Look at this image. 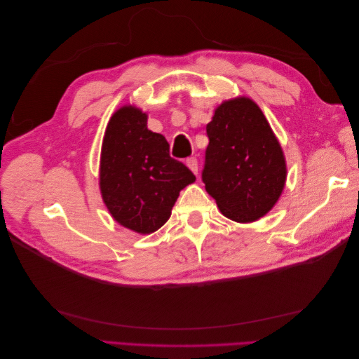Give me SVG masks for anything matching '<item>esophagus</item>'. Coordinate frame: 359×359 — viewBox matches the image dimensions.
<instances>
[{
  "label": "esophagus",
  "mask_w": 359,
  "mask_h": 359,
  "mask_svg": "<svg viewBox=\"0 0 359 359\" xmlns=\"http://www.w3.org/2000/svg\"><path fill=\"white\" fill-rule=\"evenodd\" d=\"M186 165L189 166V169L194 173V175H198V160L196 157H190L186 160Z\"/></svg>",
  "instance_id": "34e87169"
}]
</instances>
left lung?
Segmentation results:
<instances>
[{
	"label": "left lung",
	"instance_id": "obj_1",
	"mask_svg": "<svg viewBox=\"0 0 359 359\" xmlns=\"http://www.w3.org/2000/svg\"><path fill=\"white\" fill-rule=\"evenodd\" d=\"M202 181L223 215L238 223L264 217L286 182V161L259 106L238 97L217 107L206 124Z\"/></svg>",
	"mask_w": 359,
	"mask_h": 359
}]
</instances>
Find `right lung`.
<instances>
[{"instance_id":"right-lung-1","label":"right lung","mask_w":359,"mask_h":359,"mask_svg":"<svg viewBox=\"0 0 359 359\" xmlns=\"http://www.w3.org/2000/svg\"><path fill=\"white\" fill-rule=\"evenodd\" d=\"M196 177L169 156L163 135L147 127V114L123 106L107 123L100 157V191L114 219L137 233L165 224L180 191Z\"/></svg>"}]
</instances>
